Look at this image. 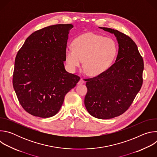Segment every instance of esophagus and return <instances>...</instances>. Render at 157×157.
Segmentation results:
<instances>
[{"label": "esophagus", "mask_w": 157, "mask_h": 157, "mask_svg": "<svg viewBox=\"0 0 157 157\" xmlns=\"http://www.w3.org/2000/svg\"><path fill=\"white\" fill-rule=\"evenodd\" d=\"M83 83H84V80L82 79V78H81L80 79V80L78 81V84H83Z\"/></svg>", "instance_id": "34e87169"}]
</instances>
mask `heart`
Instances as JSON below:
<instances>
[{
	"label": "heart",
	"mask_w": 157,
	"mask_h": 157,
	"mask_svg": "<svg viewBox=\"0 0 157 157\" xmlns=\"http://www.w3.org/2000/svg\"><path fill=\"white\" fill-rule=\"evenodd\" d=\"M116 53L113 40L94 33H87L78 36L73 47L66 49V60L70 70L75 72L84 61V68L92 76L103 73L113 61Z\"/></svg>",
	"instance_id": "heart-1"
}]
</instances>
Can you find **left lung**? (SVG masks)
Segmentation results:
<instances>
[{
    "instance_id": "1",
    "label": "left lung",
    "mask_w": 157,
    "mask_h": 157,
    "mask_svg": "<svg viewBox=\"0 0 157 157\" xmlns=\"http://www.w3.org/2000/svg\"><path fill=\"white\" fill-rule=\"evenodd\" d=\"M114 33L119 43L116 62L98 76L86 79L85 107L92 116L109 119L130 107L143 84L144 59L137 44L128 35L114 29L99 27Z\"/></svg>"
}]
</instances>
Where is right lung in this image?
Masks as SVG:
<instances>
[{
    "label": "right lung",
    "instance_id": "add662e5",
    "mask_svg": "<svg viewBox=\"0 0 157 157\" xmlns=\"http://www.w3.org/2000/svg\"><path fill=\"white\" fill-rule=\"evenodd\" d=\"M71 24H57L32 33L15 59L13 86L18 100L30 114L41 118L56 114L65 95L80 77L64 66Z\"/></svg>",
    "mask_w": 157,
    "mask_h": 157
}]
</instances>
